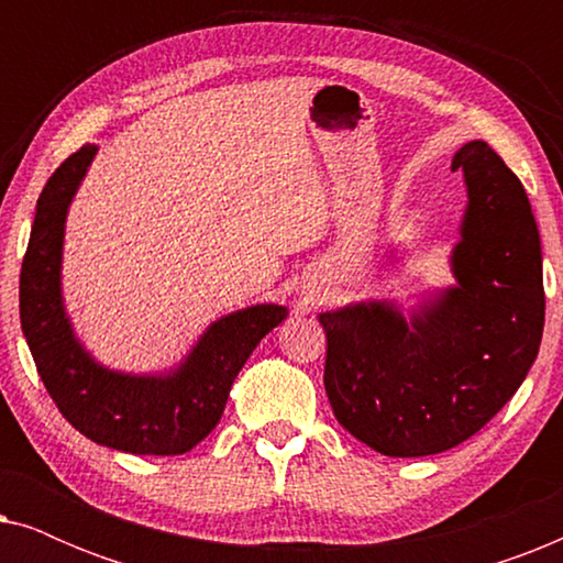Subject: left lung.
<instances>
[{"mask_svg": "<svg viewBox=\"0 0 563 563\" xmlns=\"http://www.w3.org/2000/svg\"><path fill=\"white\" fill-rule=\"evenodd\" d=\"M451 168L468 187L453 251L459 287L410 322L384 302L320 314L330 407L384 456H430L479 433L541 345V238L526 189L484 141L466 143Z\"/></svg>", "mask_w": 563, "mask_h": 563, "instance_id": "8db88e82", "label": "left lung"}]
</instances>
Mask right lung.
Returning a JSON list of instances; mask_svg holds the SVG:
<instances>
[{
  "label": "right lung",
  "mask_w": 563,
  "mask_h": 563,
  "mask_svg": "<svg viewBox=\"0 0 563 563\" xmlns=\"http://www.w3.org/2000/svg\"><path fill=\"white\" fill-rule=\"evenodd\" d=\"M95 153V145L71 153L37 199L20 272L22 333L51 399L81 435L114 451L179 456L212 433L238 372L287 310L256 305L228 314L168 376H128L95 364L74 338L60 302L66 210Z\"/></svg>",
  "instance_id": "right-lung-1"
}]
</instances>
